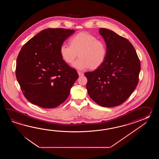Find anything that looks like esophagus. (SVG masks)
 Instances as JSON below:
<instances>
[{
	"label": "esophagus",
	"instance_id": "esophagus-1",
	"mask_svg": "<svg viewBox=\"0 0 159 159\" xmlns=\"http://www.w3.org/2000/svg\"><path fill=\"white\" fill-rule=\"evenodd\" d=\"M78 74L79 75V76L80 77H81V76H83L84 75V73H81L80 71H78Z\"/></svg>",
	"mask_w": 159,
	"mask_h": 159
}]
</instances>
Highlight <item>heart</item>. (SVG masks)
I'll return each instance as SVG.
<instances>
[{
    "label": "heart",
    "instance_id": "1",
    "mask_svg": "<svg viewBox=\"0 0 159 159\" xmlns=\"http://www.w3.org/2000/svg\"><path fill=\"white\" fill-rule=\"evenodd\" d=\"M70 44H61L60 53L68 64L74 62L78 53V59L72 65L75 69L84 70L89 68L94 70L104 63L107 56L106 45L94 35L81 32L71 37Z\"/></svg>",
    "mask_w": 159,
    "mask_h": 159
}]
</instances>
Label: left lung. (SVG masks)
Wrapping results in <instances>:
<instances>
[{
	"instance_id": "1",
	"label": "left lung",
	"mask_w": 159,
	"mask_h": 159,
	"mask_svg": "<svg viewBox=\"0 0 159 159\" xmlns=\"http://www.w3.org/2000/svg\"><path fill=\"white\" fill-rule=\"evenodd\" d=\"M99 33L107 47L105 61L94 71L85 73L90 97L105 107L121 105L132 94L139 81L140 63L135 48L124 37L101 28Z\"/></svg>"
}]
</instances>
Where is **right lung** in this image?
Returning <instances> with one entry per match:
<instances>
[{
    "instance_id": "right-lung-1",
    "label": "right lung",
    "mask_w": 159,
    "mask_h": 159,
    "mask_svg": "<svg viewBox=\"0 0 159 159\" xmlns=\"http://www.w3.org/2000/svg\"><path fill=\"white\" fill-rule=\"evenodd\" d=\"M75 32L74 30L48 28L23 46L16 60V76L31 103L55 108L68 98L78 75L62 60L60 47Z\"/></svg>"
}]
</instances>
